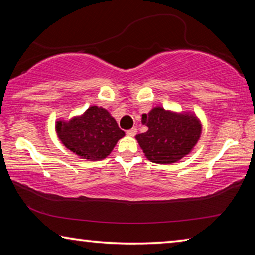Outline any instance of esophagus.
I'll return each mask as SVG.
<instances>
[{
	"label": "esophagus",
	"instance_id": "34e87169",
	"mask_svg": "<svg viewBox=\"0 0 255 255\" xmlns=\"http://www.w3.org/2000/svg\"><path fill=\"white\" fill-rule=\"evenodd\" d=\"M126 133L128 136H130V137H133L137 133V128L136 127H133V128H131V129H129V130H127L126 131Z\"/></svg>",
	"mask_w": 255,
	"mask_h": 255
}]
</instances>
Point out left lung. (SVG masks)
Here are the masks:
<instances>
[{
    "mask_svg": "<svg viewBox=\"0 0 255 255\" xmlns=\"http://www.w3.org/2000/svg\"><path fill=\"white\" fill-rule=\"evenodd\" d=\"M141 123L148 130L136 136L150 162L171 164L191 152L201 135V124L195 115L178 114L155 107L144 114Z\"/></svg>",
    "mask_w": 255,
    "mask_h": 255,
    "instance_id": "left-lung-1",
    "label": "left lung"
}]
</instances>
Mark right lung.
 I'll list each match as a JSON object with an SVG mask.
<instances>
[{
	"mask_svg": "<svg viewBox=\"0 0 255 255\" xmlns=\"http://www.w3.org/2000/svg\"><path fill=\"white\" fill-rule=\"evenodd\" d=\"M56 132L67 149L89 161L106 158L125 136L116 119L105 108L97 106L68 122L58 120Z\"/></svg>",
	"mask_w": 255,
	"mask_h": 255,
	"instance_id": "obj_1",
	"label": "right lung"
}]
</instances>
